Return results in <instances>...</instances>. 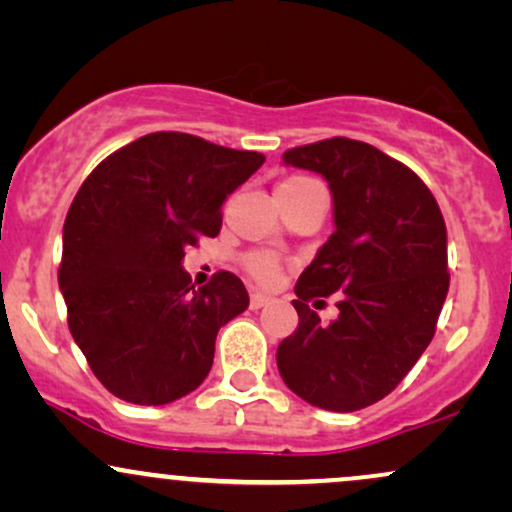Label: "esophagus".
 I'll list each match as a JSON object with an SVG mask.
<instances>
[{
  "label": "esophagus",
  "instance_id": "1",
  "mask_svg": "<svg viewBox=\"0 0 512 512\" xmlns=\"http://www.w3.org/2000/svg\"><path fill=\"white\" fill-rule=\"evenodd\" d=\"M269 303V296H264V293H260V291H255L250 296V308L252 310H260V308H264V305Z\"/></svg>",
  "mask_w": 512,
  "mask_h": 512
}]
</instances>
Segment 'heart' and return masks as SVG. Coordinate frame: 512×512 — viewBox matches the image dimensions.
<instances>
[{
  "instance_id": "1",
  "label": "heart",
  "mask_w": 512,
  "mask_h": 512,
  "mask_svg": "<svg viewBox=\"0 0 512 512\" xmlns=\"http://www.w3.org/2000/svg\"><path fill=\"white\" fill-rule=\"evenodd\" d=\"M308 178H291L286 182H281L276 190H291V187H301V185H308ZM245 267H248V272L255 276L260 284H272L276 281V276H279V264L272 255H264V252H252V255L245 257Z\"/></svg>"
}]
</instances>
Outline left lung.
Instances as JSON below:
<instances>
[{
  "label": "left lung",
  "mask_w": 512,
  "mask_h": 512,
  "mask_svg": "<svg viewBox=\"0 0 512 512\" xmlns=\"http://www.w3.org/2000/svg\"><path fill=\"white\" fill-rule=\"evenodd\" d=\"M281 161L327 180L334 233L298 279V327L276 349V366L313 407H370L436 332L450 286L443 214L414 170L356 139L298 146ZM334 290L340 315L322 323L307 301Z\"/></svg>",
  "instance_id": "left-lung-1"
}]
</instances>
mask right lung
Wrapping results in <instances>:
<instances>
[{
	"mask_svg": "<svg viewBox=\"0 0 512 512\" xmlns=\"http://www.w3.org/2000/svg\"><path fill=\"white\" fill-rule=\"evenodd\" d=\"M262 163L257 151L156 132L79 187L64 219L60 291L74 342L115 397L161 407L204 383L216 334L250 298L231 272L195 289L185 248L219 236L223 202Z\"/></svg>",
	"mask_w": 512,
	"mask_h": 512,
	"instance_id": "1",
	"label": "right lung"
}]
</instances>
